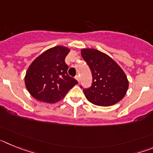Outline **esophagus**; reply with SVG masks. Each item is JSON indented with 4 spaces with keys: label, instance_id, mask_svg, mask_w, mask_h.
<instances>
[{
    "label": "esophagus",
    "instance_id": "obj_1",
    "mask_svg": "<svg viewBox=\"0 0 153 153\" xmlns=\"http://www.w3.org/2000/svg\"><path fill=\"white\" fill-rule=\"evenodd\" d=\"M75 78H76V79L78 81V82H79V79H80V78H79V75H78V74L77 75H76Z\"/></svg>",
    "mask_w": 153,
    "mask_h": 153
}]
</instances>
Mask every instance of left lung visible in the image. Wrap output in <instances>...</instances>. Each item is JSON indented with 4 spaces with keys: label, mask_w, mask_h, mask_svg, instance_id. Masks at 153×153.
I'll return each instance as SVG.
<instances>
[{
    "label": "left lung",
    "mask_w": 153,
    "mask_h": 153,
    "mask_svg": "<svg viewBox=\"0 0 153 153\" xmlns=\"http://www.w3.org/2000/svg\"><path fill=\"white\" fill-rule=\"evenodd\" d=\"M81 55L91 70L93 82L83 89L86 99L97 106H109L120 102L126 93V76L111 57L95 49L81 50Z\"/></svg>",
    "instance_id": "left-lung-1"
}]
</instances>
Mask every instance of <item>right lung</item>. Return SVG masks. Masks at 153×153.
I'll return each instance as SVG.
<instances>
[{"instance_id":"obj_1","label":"right lung","mask_w":153,"mask_h":153,"mask_svg":"<svg viewBox=\"0 0 153 153\" xmlns=\"http://www.w3.org/2000/svg\"><path fill=\"white\" fill-rule=\"evenodd\" d=\"M67 47L57 46L36 57L28 68L25 85L30 95L37 100L53 103L62 100L78 82L67 74L65 58Z\"/></svg>"}]
</instances>
